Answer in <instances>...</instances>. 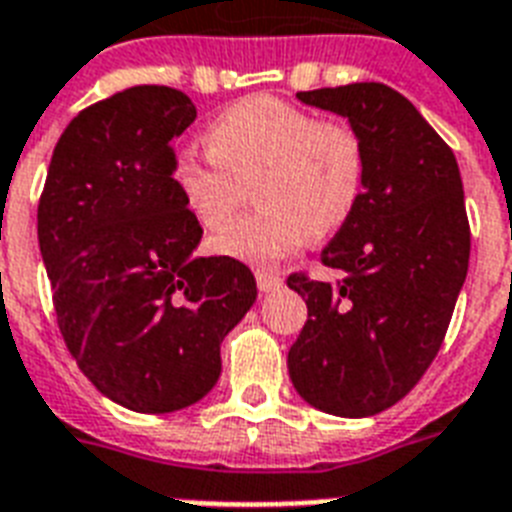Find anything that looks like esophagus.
I'll list each match as a JSON object with an SVG mask.
<instances>
[{
	"instance_id": "1",
	"label": "esophagus",
	"mask_w": 512,
	"mask_h": 512,
	"mask_svg": "<svg viewBox=\"0 0 512 512\" xmlns=\"http://www.w3.org/2000/svg\"><path fill=\"white\" fill-rule=\"evenodd\" d=\"M256 285H259L261 293H272L283 285V280L277 275H272V272H256Z\"/></svg>"
}]
</instances>
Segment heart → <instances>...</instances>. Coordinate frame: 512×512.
<instances>
[{
    "instance_id": "1",
    "label": "heart",
    "mask_w": 512,
    "mask_h": 512,
    "mask_svg": "<svg viewBox=\"0 0 512 512\" xmlns=\"http://www.w3.org/2000/svg\"><path fill=\"white\" fill-rule=\"evenodd\" d=\"M208 154L186 152L170 178L202 229L229 224L248 200L259 211L235 221L213 248L248 267H272L310 237H331L355 216L366 189L358 130L272 98H243L205 130Z\"/></svg>"
}]
</instances>
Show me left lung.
Masks as SVG:
<instances>
[{
	"label": "left lung",
	"mask_w": 512,
	"mask_h": 512,
	"mask_svg": "<svg viewBox=\"0 0 512 512\" xmlns=\"http://www.w3.org/2000/svg\"><path fill=\"white\" fill-rule=\"evenodd\" d=\"M296 95L358 130L366 189L355 216L320 253L342 280L288 277V288L307 301L288 374L310 406L334 417H374L425 376L454 315L470 261L462 176L417 106L382 82Z\"/></svg>",
	"instance_id": "1"
}]
</instances>
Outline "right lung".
Here are the masks:
<instances>
[{"label":"right lung","instance_id":"1","mask_svg":"<svg viewBox=\"0 0 512 512\" xmlns=\"http://www.w3.org/2000/svg\"><path fill=\"white\" fill-rule=\"evenodd\" d=\"M194 117L192 98L162 85L87 106L58 138L39 197L63 342L95 390L138 414L205 398L224 336L256 301L245 264L192 256L202 227L170 170Z\"/></svg>","mask_w":512,"mask_h":512}]
</instances>
